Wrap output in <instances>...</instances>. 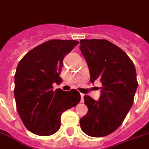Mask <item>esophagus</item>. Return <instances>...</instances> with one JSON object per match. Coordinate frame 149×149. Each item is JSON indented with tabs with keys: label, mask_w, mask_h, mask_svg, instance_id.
I'll return each instance as SVG.
<instances>
[{
	"label": "esophagus",
	"mask_w": 149,
	"mask_h": 149,
	"mask_svg": "<svg viewBox=\"0 0 149 149\" xmlns=\"http://www.w3.org/2000/svg\"><path fill=\"white\" fill-rule=\"evenodd\" d=\"M81 96V102H84V94H80Z\"/></svg>",
	"instance_id": "obj_1"
}]
</instances>
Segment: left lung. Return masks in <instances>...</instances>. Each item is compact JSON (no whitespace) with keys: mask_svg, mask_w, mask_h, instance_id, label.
Masks as SVG:
<instances>
[{"mask_svg":"<svg viewBox=\"0 0 149 149\" xmlns=\"http://www.w3.org/2000/svg\"><path fill=\"white\" fill-rule=\"evenodd\" d=\"M82 54L90 71V81L102 84L99 100L85 95L87 114L80 119L82 131L103 137L123 123L134 102L138 82L134 63L127 54L106 40H81Z\"/></svg>","mask_w":149,"mask_h":149,"instance_id":"1","label":"left lung"}]
</instances>
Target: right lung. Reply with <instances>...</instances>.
Here are the masks:
<instances>
[{"label": "right lung", "mask_w": 149, "mask_h": 149, "mask_svg": "<svg viewBox=\"0 0 149 149\" xmlns=\"http://www.w3.org/2000/svg\"><path fill=\"white\" fill-rule=\"evenodd\" d=\"M79 44L76 40H51L38 45L19 61L14 75L17 110L27 130L38 135H51L61 127V113L74 107L80 93L71 89L53 91L61 82L63 59Z\"/></svg>", "instance_id": "right-lung-1"}]
</instances>
